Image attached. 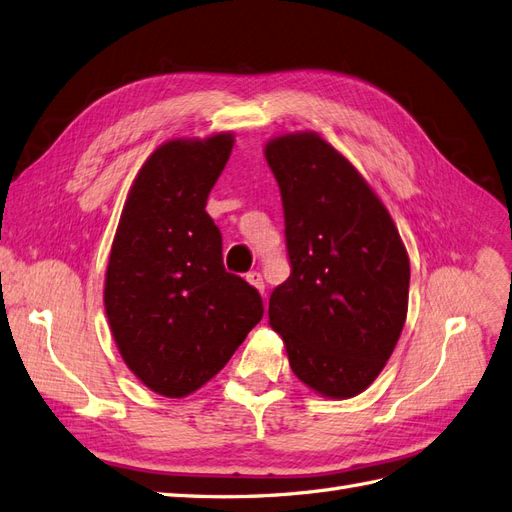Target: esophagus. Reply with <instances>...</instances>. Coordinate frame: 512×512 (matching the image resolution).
I'll return each mask as SVG.
<instances>
[{"label": "esophagus", "mask_w": 512, "mask_h": 512, "mask_svg": "<svg viewBox=\"0 0 512 512\" xmlns=\"http://www.w3.org/2000/svg\"><path fill=\"white\" fill-rule=\"evenodd\" d=\"M245 279H248V284H250V286H254L260 294H264V281H262V275H260V273L252 271V273L245 275Z\"/></svg>", "instance_id": "34e87169"}]
</instances>
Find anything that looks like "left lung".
I'll return each mask as SVG.
<instances>
[{
  "instance_id": "obj_1",
  "label": "left lung",
  "mask_w": 512,
  "mask_h": 512,
  "mask_svg": "<svg viewBox=\"0 0 512 512\" xmlns=\"http://www.w3.org/2000/svg\"><path fill=\"white\" fill-rule=\"evenodd\" d=\"M264 158L292 264L271 294L269 324L309 390L354 398L379 377L407 320V248L373 186L320 133L275 135Z\"/></svg>"
}]
</instances>
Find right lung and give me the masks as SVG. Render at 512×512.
Listing matches in <instances>:
<instances>
[{
    "instance_id": "right-lung-1",
    "label": "right lung",
    "mask_w": 512,
    "mask_h": 512,
    "mask_svg": "<svg viewBox=\"0 0 512 512\" xmlns=\"http://www.w3.org/2000/svg\"><path fill=\"white\" fill-rule=\"evenodd\" d=\"M235 133L173 137L137 171L116 226L103 305L122 362L165 398L197 392L260 322L262 298L226 273L207 216Z\"/></svg>"
}]
</instances>
